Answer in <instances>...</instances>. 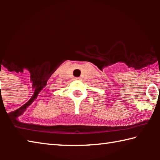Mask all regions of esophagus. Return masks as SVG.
Listing matches in <instances>:
<instances>
[{"mask_svg": "<svg viewBox=\"0 0 160 160\" xmlns=\"http://www.w3.org/2000/svg\"><path fill=\"white\" fill-rule=\"evenodd\" d=\"M74 80H80V78H75Z\"/></svg>", "mask_w": 160, "mask_h": 160, "instance_id": "34e87169", "label": "esophagus"}]
</instances>
